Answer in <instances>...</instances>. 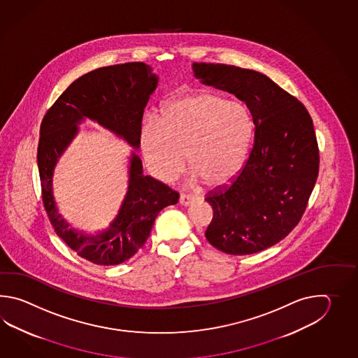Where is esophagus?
Masks as SVG:
<instances>
[{
    "instance_id": "obj_1",
    "label": "esophagus",
    "mask_w": 358,
    "mask_h": 358,
    "mask_svg": "<svg viewBox=\"0 0 358 358\" xmlns=\"http://www.w3.org/2000/svg\"><path fill=\"white\" fill-rule=\"evenodd\" d=\"M194 202V197L188 196V194H180L179 198V203L182 206H189Z\"/></svg>"
}]
</instances>
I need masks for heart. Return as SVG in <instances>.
I'll list each match as a JSON object with an SVG mask.
<instances>
[{"instance_id":"obj_1","label":"heart","mask_w":358,"mask_h":358,"mask_svg":"<svg viewBox=\"0 0 358 358\" xmlns=\"http://www.w3.org/2000/svg\"><path fill=\"white\" fill-rule=\"evenodd\" d=\"M253 130L251 111L242 101L197 93L170 102L159 119H145L139 141L155 178L174 180L182 173L185 156L194 179L217 187L243 168Z\"/></svg>"}]
</instances>
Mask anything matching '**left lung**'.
I'll list each match as a JSON object with an SVG mask.
<instances>
[{
  "mask_svg": "<svg viewBox=\"0 0 358 358\" xmlns=\"http://www.w3.org/2000/svg\"><path fill=\"white\" fill-rule=\"evenodd\" d=\"M193 76L236 94L255 122L253 145L239 176L205 198L213 207L207 241L243 256L280 242L297 225L319 176V147L308 111L268 76L225 64L194 62Z\"/></svg>",
  "mask_w": 358,
  "mask_h": 358,
  "instance_id": "1",
  "label": "left lung"
}]
</instances>
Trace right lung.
<instances>
[{
	"label": "right lung",
	"instance_id": "obj_1",
	"mask_svg": "<svg viewBox=\"0 0 358 358\" xmlns=\"http://www.w3.org/2000/svg\"><path fill=\"white\" fill-rule=\"evenodd\" d=\"M159 76L145 62H127L96 69L78 78L56 99L41 124L38 160L42 199L56 234L80 257L102 266L119 265L137 253L148 239L162 208L176 205L179 193L143 176L139 147L145 105ZM85 118L122 137L135 150L131 154L129 188L118 215L97 235L70 229L58 213L52 178L57 161Z\"/></svg>",
	"mask_w": 358,
	"mask_h": 358
}]
</instances>
